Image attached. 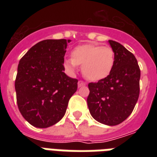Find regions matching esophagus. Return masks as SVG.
I'll return each mask as SVG.
<instances>
[{"label":"esophagus","mask_w":157,"mask_h":157,"mask_svg":"<svg viewBox=\"0 0 157 157\" xmlns=\"http://www.w3.org/2000/svg\"><path fill=\"white\" fill-rule=\"evenodd\" d=\"M86 86V83L82 81H79L78 82V87H82V86Z\"/></svg>","instance_id":"esophagus-1"}]
</instances>
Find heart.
<instances>
[{"mask_svg":"<svg viewBox=\"0 0 157 157\" xmlns=\"http://www.w3.org/2000/svg\"><path fill=\"white\" fill-rule=\"evenodd\" d=\"M114 61L115 55L112 48L88 44L75 47L71 52V59H65L64 65L71 73L75 71L76 65H82V75L86 79L98 82L110 74Z\"/></svg>","mask_w":157,"mask_h":157,"instance_id":"obj_1","label":"heart"}]
</instances>
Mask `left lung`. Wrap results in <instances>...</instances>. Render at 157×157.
Instances as JSON below:
<instances>
[{"label":"left lung","mask_w":157,"mask_h":157,"mask_svg":"<svg viewBox=\"0 0 157 157\" xmlns=\"http://www.w3.org/2000/svg\"><path fill=\"white\" fill-rule=\"evenodd\" d=\"M115 55L112 71L98 82L88 84L87 105L92 118L113 126L131 114L140 95V70L135 55L119 43L109 40Z\"/></svg>","instance_id":"1"}]
</instances>
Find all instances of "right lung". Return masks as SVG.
Instances as JSON below:
<instances>
[{
    "label": "right lung",
    "instance_id": "right-lung-1",
    "mask_svg": "<svg viewBox=\"0 0 157 157\" xmlns=\"http://www.w3.org/2000/svg\"><path fill=\"white\" fill-rule=\"evenodd\" d=\"M70 39H46L23 55L15 81L17 102L22 117L37 128H48L65 115L77 90V79L65 75L64 67Z\"/></svg>",
    "mask_w": 157,
    "mask_h": 157
}]
</instances>
